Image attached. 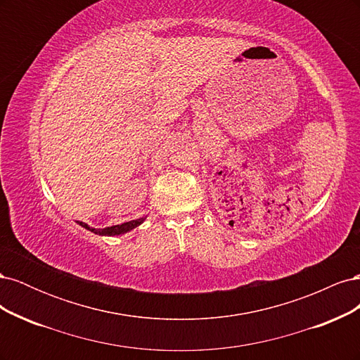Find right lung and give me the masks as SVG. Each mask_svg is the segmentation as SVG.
<instances>
[{
    "label": "right lung",
    "mask_w": 360,
    "mask_h": 360,
    "mask_svg": "<svg viewBox=\"0 0 360 360\" xmlns=\"http://www.w3.org/2000/svg\"><path fill=\"white\" fill-rule=\"evenodd\" d=\"M146 221V217H139V219H134V221H129L124 224H120V225H112V226H106V228H93L90 225H86L85 222H79L78 224L85 228V230H89L97 236H120V234H124L135 230L136 226H139Z\"/></svg>",
    "instance_id": "obj_1"
}]
</instances>
